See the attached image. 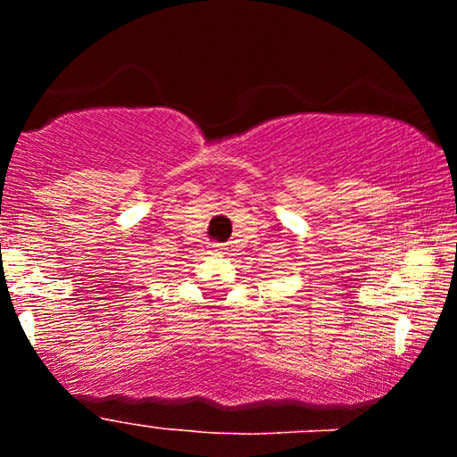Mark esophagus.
<instances>
[{
    "mask_svg": "<svg viewBox=\"0 0 457 457\" xmlns=\"http://www.w3.org/2000/svg\"><path fill=\"white\" fill-rule=\"evenodd\" d=\"M215 252H218V250H215Z\"/></svg>",
    "mask_w": 457,
    "mask_h": 457,
    "instance_id": "esophagus-1",
    "label": "esophagus"
}]
</instances>
